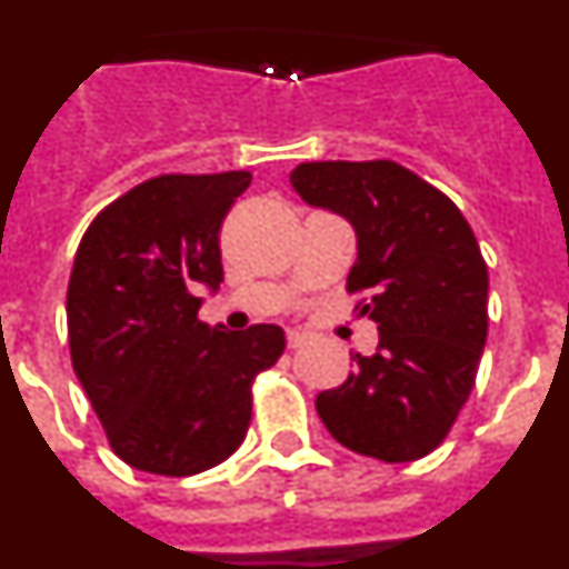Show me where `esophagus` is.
I'll use <instances>...</instances> for the list:
<instances>
[{
    "mask_svg": "<svg viewBox=\"0 0 569 569\" xmlns=\"http://www.w3.org/2000/svg\"><path fill=\"white\" fill-rule=\"evenodd\" d=\"M305 345H308V336L299 333V330H290V333H288V347H290V350H299V347H305Z\"/></svg>",
    "mask_w": 569,
    "mask_h": 569,
    "instance_id": "34e87169",
    "label": "esophagus"
}]
</instances>
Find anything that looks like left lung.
I'll list each match as a JSON object with an SVG mask.
<instances>
[{
    "label": "left lung",
    "mask_w": 569,
    "mask_h": 569,
    "mask_svg": "<svg viewBox=\"0 0 569 569\" xmlns=\"http://www.w3.org/2000/svg\"><path fill=\"white\" fill-rule=\"evenodd\" d=\"M290 184L310 208L356 230L347 290H367L361 316L379 350L316 396L339 445L387 465L416 461L445 441L465 407L487 341V264L461 210L413 170L376 162H305Z\"/></svg>",
    "instance_id": "8db88e82"
}]
</instances>
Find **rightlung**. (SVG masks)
<instances>
[{
	"mask_svg": "<svg viewBox=\"0 0 569 569\" xmlns=\"http://www.w3.org/2000/svg\"><path fill=\"white\" fill-rule=\"evenodd\" d=\"M248 170L156 176L82 236L68 284L70 359L113 453L153 476L222 465L250 427V387L284 350L276 325L199 321L219 290V228Z\"/></svg>",
	"mask_w": 569,
	"mask_h": 569,
	"instance_id": "obj_1",
	"label": "right lung"
}]
</instances>
